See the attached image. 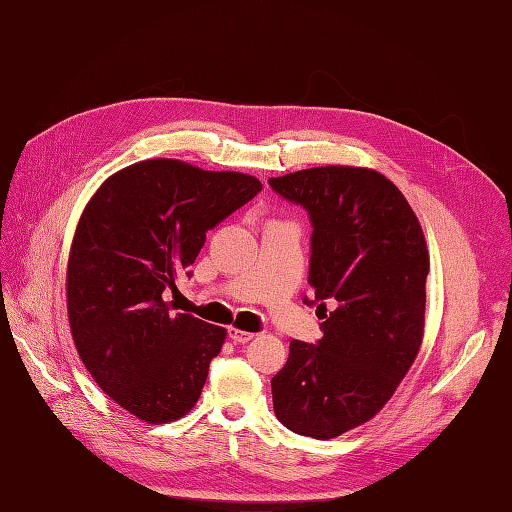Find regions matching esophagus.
Returning a JSON list of instances; mask_svg holds the SVG:
<instances>
[{
    "label": "esophagus",
    "instance_id": "obj_1",
    "mask_svg": "<svg viewBox=\"0 0 512 512\" xmlns=\"http://www.w3.org/2000/svg\"><path fill=\"white\" fill-rule=\"evenodd\" d=\"M228 337H230L235 344H247V342H252V339H254V333L239 331V329H228Z\"/></svg>",
    "mask_w": 512,
    "mask_h": 512
}]
</instances>
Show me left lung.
I'll return each instance as SVG.
<instances>
[{
  "mask_svg": "<svg viewBox=\"0 0 512 512\" xmlns=\"http://www.w3.org/2000/svg\"><path fill=\"white\" fill-rule=\"evenodd\" d=\"M312 222L307 282L322 339L290 342L271 380L273 410L294 433L337 438L376 416L423 342L429 254L408 200L369 168L318 166L271 177Z\"/></svg>",
  "mask_w": 512,
  "mask_h": 512,
  "instance_id": "obj_1",
  "label": "left lung"
}]
</instances>
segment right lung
I'll return each instance as SVG.
<instances>
[{"label":"right lung","instance_id":"1","mask_svg":"<svg viewBox=\"0 0 512 512\" xmlns=\"http://www.w3.org/2000/svg\"><path fill=\"white\" fill-rule=\"evenodd\" d=\"M262 190L243 173L145 160L106 179L76 226L68 316L100 389L147 423L190 412L226 331L166 301L224 222Z\"/></svg>","mask_w":512,"mask_h":512}]
</instances>
